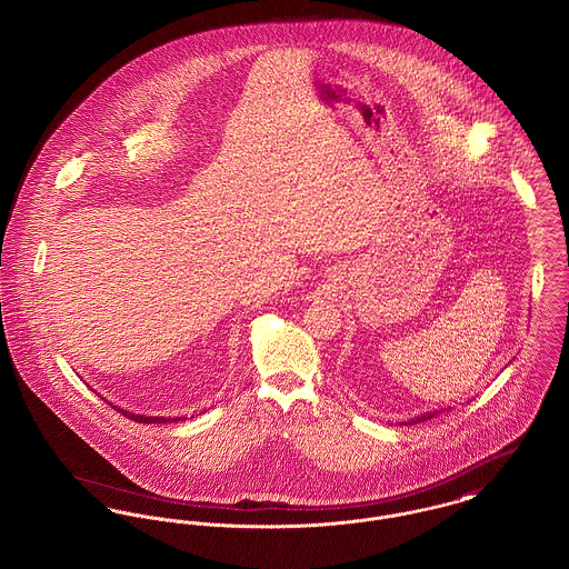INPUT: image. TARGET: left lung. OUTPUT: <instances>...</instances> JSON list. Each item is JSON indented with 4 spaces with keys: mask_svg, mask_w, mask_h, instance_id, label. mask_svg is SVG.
<instances>
[{
    "mask_svg": "<svg viewBox=\"0 0 569 569\" xmlns=\"http://www.w3.org/2000/svg\"><path fill=\"white\" fill-rule=\"evenodd\" d=\"M432 417H435V412H426V415L417 417V421H426V419H432ZM417 421H412V423H417Z\"/></svg>",
    "mask_w": 569,
    "mask_h": 569,
    "instance_id": "1",
    "label": "left lung"
}]
</instances>
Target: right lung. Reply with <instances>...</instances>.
Instances as JSON below:
<instances>
[{
  "instance_id": "right-lung-1",
  "label": "right lung",
  "mask_w": 569,
  "mask_h": 569,
  "mask_svg": "<svg viewBox=\"0 0 569 569\" xmlns=\"http://www.w3.org/2000/svg\"><path fill=\"white\" fill-rule=\"evenodd\" d=\"M111 408H116L118 412H122L124 417H129V419H133L137 423H168L169 419L166 417H143V415H134V412H127V410H122V408H118V406H111ZM173 421H180V419H173Z\"/></svg>"
}]
</instances>
